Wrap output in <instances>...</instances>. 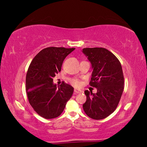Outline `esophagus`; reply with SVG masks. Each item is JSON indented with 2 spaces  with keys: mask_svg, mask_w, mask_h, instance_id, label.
Returning <instances> with one entry per match:
<instances>
[{
  "mask_svg": "<svg viewBox=\"0 0 147 147\" xmlns=\"http://www.w3.org/2000/svg\"><path fill=\"white\" fill-rule=\"evenodd\" d=\"M80 93H81V91L79 90V89H75L74 90V94H78Z\"/></svg>",
  "mask_w": 147,
  "mask_h": 147,
  "instance_id": "obj_1",
  "label": "esophagus"
}]
</instances>
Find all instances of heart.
Listing matches in <instances>:
<instances>
[{
	"label": "heart",
	"instance_id": "b5f03b06",
	"mask_svg": "<svg viewBox=\"0 0 147 147\" xmlns=\"http://www.w3.org/2000/svg\"><path fill=\"white\" fill-rule=\"evenodd\" d=\"M70 82H71L72 85H73L74 86H76V87H80L82 84L81 81L79 80L78 79H76V78L71 79L70 80Z\"/></svg>",
	"mask_w": 147,
	"mask_h": 147
}]
</instances>
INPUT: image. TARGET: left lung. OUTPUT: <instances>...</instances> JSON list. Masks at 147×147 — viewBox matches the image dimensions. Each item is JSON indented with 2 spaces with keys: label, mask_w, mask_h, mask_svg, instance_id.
I'll use <instances>...</instances> for the list:
<instances>
[{
  "label": "left lung",
  "mask_w": 147,
  "mask_h": 147,
  "mask_svg": "<svg viewBox=\"0 0 147 147\" xmlns=\"http://www.w3.org/2000/svg\"><path fill=\"white\" fill-rule=\"evenodd\" d=\"M93 68L89 85L97 93L86 90V101L83 104L86 115L94 120L105 119L117 107L124 89V75L121 64L114 54L104 48H85Z\"/></svg>",
  "instance_id": "left-lung-1"
}]
</instances>
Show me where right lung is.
I'll return each mask as SVG.
<instances>
[{"instance_id":"obj_1","label":"right lung","mask_w":147,"mask_h":147,"mask_svg":"<svg viewBox=\"0 0 147 147\" xmlns=\"http://www.w3.org/2000/svg\"><path fill=\"white\" fill-rule=\"evenodd\" d=\"M74 49L47 47L39 52L30 64L26 76L27 96L34 111L42 117H58L73 93L74 88L64 82L58 88L53 84V78L61 71L66 56Z\"/></svg>"}]
</instances>
